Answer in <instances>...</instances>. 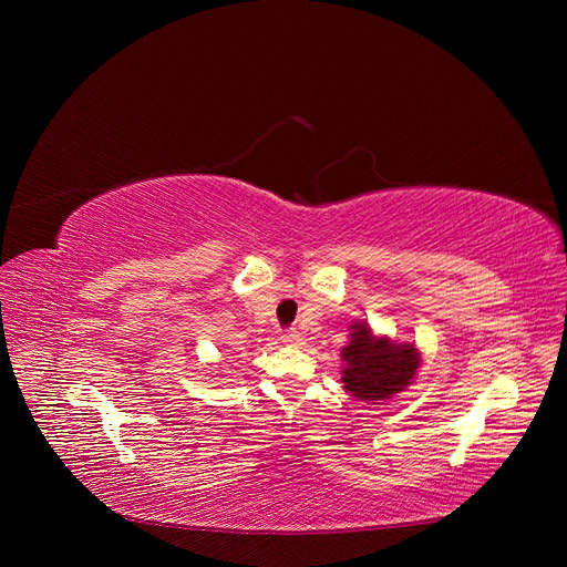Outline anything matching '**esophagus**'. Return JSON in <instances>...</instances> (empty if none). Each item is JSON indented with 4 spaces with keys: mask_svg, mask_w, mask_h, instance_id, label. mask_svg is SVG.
Segmentation results:
<instances>
[{
    "mask_svg": "<svg viewBox=\"0 0 567 567\" xmlns=\"http://www.w3.org/2000/svg\"><path fill=\"white\" fill-rule=\"evenodd\" d=\"M280 339H282L285 346H300V341H302L296 332H285Z\"/></svg>",
    "mask_w": 567,
    "mask_h": 567,
    "instance_id": "1",
    "label": "esophagus"
}]
</instances>
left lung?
Returning <instances> with one entry per match:
<instances>
[{
  "instance_id": "obj_1",
  "label": "left lung",
  "mask_w": 567,
  "mask_h": 567,
  "mask_svg": "<svg viewBox=\"0 0 567 567\" xmlns=\"http://www.w3.org/2000/svg\"><path fill=\"white\" fill-rule=\"evenodd\" d=\"M343 383L361 401L390 399L411 383L420 368V354L413 346H396L388 339H374L368 326H352L350 343L343 348Z\"/></svg>"
}]
</instances>
